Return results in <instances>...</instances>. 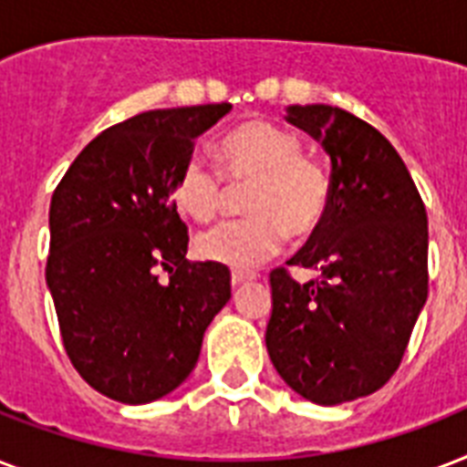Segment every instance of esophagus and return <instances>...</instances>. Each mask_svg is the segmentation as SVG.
<instances>
[{
	"instance_id": "1",
	"label": "esophagus",
	"mask_w": 467,
	"mask_h": 467,
	"mask_svg": "<svg viewBox=\"0 0 467 467\" xmlns=\"http://www.w3.org/2000/svg\"><path fill=\"white\" fill-rule=\"evenodd\" d=\"M252 278H254V274H244V271H233V285L247 284V281H252Z\"/></svg>"
}]
</instances>
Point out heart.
<instances>
[{
  "instance_id": "b5f03b06",
  "label": "heart",
  "mask_w": 467,
  "mask_h": 467,
  "mask_svg": "<svg viewBox=\"0 0 467 467\" xmlns=\"http://www.w3.org/2000/svg\"><path fill=\"white\" fill-rule=\"evenodd\" d=\"M215 155L227 182H249L244 193L249 215L198 234L201 259L249 271L284 247L285 233L307 237L322 225L332 183L322 164L303 157L296 133L269 120H249L218 142ZM222 175L201 157H189L171 179V201L189 218L211 220L227 193Z\"/></svg>"
}]
</instances>
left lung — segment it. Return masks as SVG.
<instances>
[{
	"label": "left lung",
	"mask_w": 467,
	"mask_h": 467,
	"mask_svg": "<svg viewBox=\"0 0 467 467\" xmlns=\"http://www.w3.org/2000/svg\"><path fill=\"white\" fill-rule=\"evenodd\" d=\"M285 120L322 145L332 196L322 225L288 266L271 271L269 358L285 385L315 405L380 390L398 370L427 303V211L388 138L337 106H288Z\"/></svg>",
	"instance_id": "left-lung-1"
}]
</instances>
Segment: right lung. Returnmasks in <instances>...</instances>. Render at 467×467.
I'll return each instance as SVG.
<instances>
[{
	"mask_svg": "<svg viewBox=\"0 0 467 467\" xmlns=\"http://www.w3.org/2000/svg\"><path fill=\"white\" fill-rule=\"evenodd\" d=\"M230 104L157 109L97 135L50 201L46 281L77 373L126 405L164 398L196 368L230 300V269L186 259L176 169ZM164 268L167 282L156 274Z\"/></svg>",
	"mask_w": 467,
	"mask_h": 467,
	"instance_id": "1",
	"label": "right lung"
}]
</instances>
